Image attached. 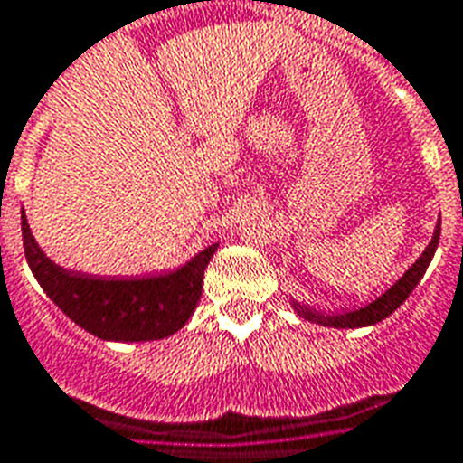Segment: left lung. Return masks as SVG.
<instances>
[{"label": "left lung", "mask_w": 463, "mask_h": 463, "mask_svg": "<svg viewBox=\"0 0 463 463\" xmlns=\"http://www.w3.org/2000/svg\"><path fill=\"white\" fill-rule=\"evenodd\" d=\"M438 242H439V223L435 225V232H433V240L428 242V247L423 250L419 259H416L414 264L409 266V270L404 276L397 280L394 285H390L388 290L383 292L381 297H375L373 302L366 304V307H359L354 311H342V314H326V311H317L311 309V307H304L299 302H292L295 311L299 314L302 318L311 323H318V326H328V328H364V326H373V323L383 321V318H388L400 304H404L411 290H414L419 280L423 278L426 273L428 264L433 261V254L438 250Z\"/></svg>", "instance_id": "1"}]
</instances>
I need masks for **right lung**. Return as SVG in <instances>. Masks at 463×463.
I'll list each match as a JSON object with an SVG mask.
<instances>
[{
  "instance_id": "1",
  "label": "right lung",
  "mask_w": 463,
  "mask_h": 463,
  "mask_svg": "<svg viewBox=\"0 0 463 463\" xmlns=\"http://www.w3.org/2000/svg\"><path fill=\"white\" fill-rule=\"evenodd\" d=\"M28 266L47 297L80 328L99 340L146 342L178 333L202 297L204 269L219 244L206 247L168 273L142 278H99L66 270L37 247L21 213Z\"/></svg>"
}]
</instances>
